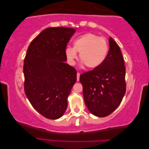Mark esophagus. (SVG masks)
I'll list each match as a JSON object with an SVG mask.
<instances>
[{
  "label": "esophagus",
  "mask_w": 149,
  "mask_h": 149,
  "mask_svg": "<svg viewBox=\"0 0 149 149\" xmlns=\"http://www.w3.org/2000/svg\"><path fill=\"white\" fill-rule=\"evenodd\" d=\"M80 74L79 73V72H77V81L80 80Z\"/></svg>",
  "instance_id": "1"
}]
</instances>
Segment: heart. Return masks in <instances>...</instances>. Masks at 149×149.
<instances>
[{
	"label": "heart",
	"instance_id": "b5f03b06",
	"mask_svg": "<svg viewBox=\"0 0 149 149\" xmlns=\"http://www.w3.org/2000/svg\"><path fill=\"white\" fill-rule=\"evenodd\" d=\"M108 51V42L104 38L89 33L75 38L73 47H66L65 56L69 63L74 65L78 52L81 65L95 69L105 61Z\"/></svg>",
	"mask_w": 149,
	"mask_h": 149
}]
</instances>
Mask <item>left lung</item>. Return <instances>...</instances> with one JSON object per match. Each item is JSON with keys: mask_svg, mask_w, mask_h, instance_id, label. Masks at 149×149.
I'll return each instance as SVG.
<instances>
[{"mask_svg": "<svg viewBox=\"0 0 149 149\" xmlns=\"http://www.w3.org/2000/svg\"><path fill=\"white\" fill-rule=\"evenodd\" d=\"M105 61L80 77L84 102L93 115L105 117L119 106L126 91L125 67L121 50L111 37Z\"/></svg>", "mask_w": 149, "mask_h": 149, "instance_id": "obj_1", "label": "left lung"}]
</instances>
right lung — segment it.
Listing matches in <instances>:
<instances>
[{"label":"right lung","mask_w":149,"mask_h":149,"mask_svg":"<svg viewBox=\"0 0 149 149\" xmlns=\"http://www.w3.org/2000/svg\"><path fill=\"white\" fill-rule=\"evenodd\" d=\"M75 29L57 27L42 31L29 45L24 62V91L36 111L51 120L61 118L77 81L76 69L67 61V44Z\"/></svg>","instance_id":"add662e5"}]
</instances>
